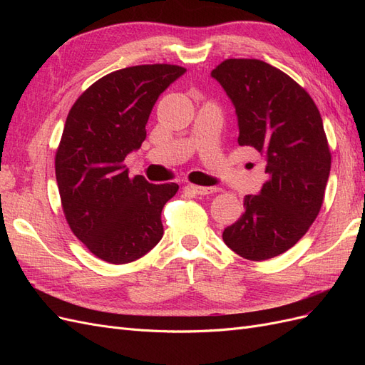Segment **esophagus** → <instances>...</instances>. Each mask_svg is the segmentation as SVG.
<instances>
[{"instance_id":"esophagus-1","label":"esophagus","mask_w":365,"mask_h":365,"mask_svg":"<svg viewBox=\"0 0 365 365\" xmlns=\"http://www.w3.org/2000/svg\"><path fill=\"white\" fill-rule=\"evenodd\" d=\"M187 189L192 190L196 195H210V193L217 192L216 187H204V185H196V184H189L187 185Z\"/></svg>"}]
</instances>
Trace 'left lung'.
Here are the masks:
<instances>
[{
  "label": "left lung",
  "mask_w": 365,
  "mask_h": 365,
  "mask_svg": "<svg viewBox=\"0 0 365 365\" xmlns=\"http://www.w3.org/2000/svg\"><path fill=\"white\" fill-rule=\"evenodd\" d=\"M212 76L236 108L239 145L262 153L268 175L222 239L240 257L268 260L292 248L322 210L332 163L323 120L302 85L263 61L225 59Z\"/></svg>",
  "instance_id": "obj_1"
}]
</instances>
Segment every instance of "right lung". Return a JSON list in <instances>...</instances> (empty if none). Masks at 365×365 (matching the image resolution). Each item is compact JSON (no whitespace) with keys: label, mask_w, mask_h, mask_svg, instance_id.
I'll return each mask as SVG.
<instances>
[{"label":"right lung","mask_w":365,"mask_h":365,"mask_svg":"<svg viewBox=\"0 0 365 365\" xmlns=\"http://www.w3.org/2000/svg\"><path fill=\"white\" fill-rule=\"evenodd\" d=\"M185 73L170 63L135 65L103 76L71 106L54 157L65 219L96 257L123 264L163 237L161 210L178 184L130 178L125 158L146 138L160 94Z\"/></svg>","instance_id":"obj_1"}]
</instances>
